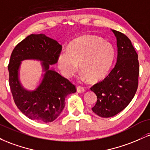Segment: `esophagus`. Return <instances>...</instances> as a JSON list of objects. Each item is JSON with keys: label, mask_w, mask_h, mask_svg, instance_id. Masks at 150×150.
I'll return each instance as SVG.
<instances>
[{"label": "esophagus", "mask_w": 150, "mask_h": 150, "mask_svg": "<svg viewBox=\"0 0 150 150\" xmlns=\"http://www.w3.org/2000/svg\"><path fill=\"white\" fill-rule=\"evenodd\" d=\"M85 88L83 87H82V86H77V92L78 93H82L85 92Z\"/></svg>", "instance_id": "1"}]
</instances>
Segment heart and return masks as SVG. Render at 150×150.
Segmentation results:
<instances>
[{"instance_id":"heart-1","label":"heart","mask_w":150,"mask_h":150,"mask_svg":"<svg viewBox=\"0 0 150 150\" xmlns=\"http://www.w3.org/2000/svg\"><path fill=\"white\" fill-rule=\"evenodd\" d=\"M115 50L111 43L93 36H84L73 42L68 51L58 56V65L65 77L70 78L80 69L85 77L97 81L104 77L111 68Z\"/></svg>"}]
</instances>
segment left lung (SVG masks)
I'll return each instance as SVG.
<instances>
[{"label": "left lung", "mask_w": 150, "mask_h": 150, "mask_svg": "<svg viewBox=\"0 0 150 150\" xmlns=\"http://www.w3.org/2000/svg\"><path fill=\"white\" fill-rule=\"evenodd\" d=\"M116 37L118 56L110 73L91 87L97 101L92 108L102 118H108L123 111L133 99L138 86L139 62L137 53L129 38L111 30Z\"/></svg>", "instance_id": "left-lung-1"}]
</instances>
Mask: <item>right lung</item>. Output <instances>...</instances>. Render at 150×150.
<instances>
[{
  "label": "right lung",
  "mask_w": 150,
  "mask_h": 150,
  "mask_svg": "<svg viewBox=\"0 0 150 150\" xmlns=\"http://www.w3.org/2000/svg\"><path fill=\"white\" fill-rule=\"evenodd\" d=\"M62 46L45 34H30L15 47L9 64V85L13 99L22 113L31 120L50 123L58 118L65 107V97L76 92L68 79L51 69L57 63ZM42 62L45 73L35 91H29L18 80V69L24 59Z\"/></svg>",
  "instance_id": "1"
}]
</instances>
